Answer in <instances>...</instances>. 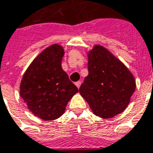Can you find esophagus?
I'll use <instances>...</instances> for the list:
<instances>
[{
	"instance_id": "esophagus-1",
	"label": "esophagus",
	"mask_w": 153,
	"mask_h": 153,
	"mask_svg": "<svg viewBox=\"0 0 153 153\" xmlns=\"http://www.w3.org/2000/svg\"><path fill=\"white\" fill-rule=\"evenodd\" d=\"M75 85H76V86L78 87V88H79L80 85H81V81H77L76 83H75Z\"/></svg>"
}]
</instances>
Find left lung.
Returning <instances> with one entry per match:
<instances>
[{
  "mask_svg": "<svg viewBox=\"0 0 153 153\" xmlns=\"http://www.w3.org/2000/svg\"><path fill=\"white\" fill-rule=\"evenodd\" d=\"M89 74L79 88L93 113L111 119L128 107L135 90L134 75L124 63L102 45L87 52Z\"/></svg>",
  "mask_w": 153,
  "mask_h": 153,
  "instance_id": "left-lung-1",
  "label": "left lung"
}]
</instances>
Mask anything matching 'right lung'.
<instances>
[{"mask_svg": "<svg viewBox=\"0 0 153 153\" xmlns=\"http://www.w3.org/2000/svg\"><path fill=\"white\" fill-rule=\"evenodd\" d=\"M64 50L48 46L34 58L23 75L20 97L34 116L49 121L61 117L79 90L62 68Z\"/></svg>", "mask_w": 153, "mask_h": 153, "instance_id": "add662e5", "label": "right lung"}]
</instances>
